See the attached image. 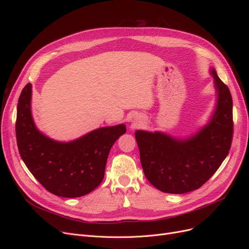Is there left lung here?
<instances>
[{"label": "left lung", "mask_w": 249, "mask_h": 249, "mask_svg": "<svg viewBox=\"0 0 249 249\" xmlns=\"http://www.w3.org/2000/svg\"><path fill=\"white\" fill-rule=\"evenodd\" d=\"M211 73L218 94L217 106L210 122L197 134L177 139L162 132H135L143 172L150 184L163 193L185 194L201 188L229 153L232 97L214 69Z\"/></svg>", "instance_id": "left-lung-1"}]
</instances>
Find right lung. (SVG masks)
<instances>
[{
  "label": "right lung",
  "instance_id": "1",
  "mask_svg": "<svg viewBox=\"0 0 249 249\" xmlns=\"http://www.w3.org/2000/svg\"><path fill=\"white\" fill-rule=\"evenodd\" d=\"M31 93L29 83L17 107L16 138L24 163L48 192L59 197L77 198L94 191L104 178L110 149L126 126L99 128L71 142L52 140L34 124Z\"/></svg>",
  "mask_w": 249,
  "mask_h": 249
}]
</instances>
